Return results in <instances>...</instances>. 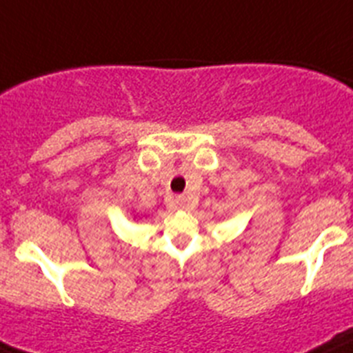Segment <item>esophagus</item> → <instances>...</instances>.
Returning a JSON list of instances; mask_svg holds the SVG:
<instances>
[{"label":"esophagus","mask_w":353,"mask_h":353,"mask_svg":"<svg viewBox=\"0 0 353 353\" xmlns=\"http://www.w3.org/2000/svg\"><path fill=\"white\" fill-rule=\"evenodd\" d=\"M174 204L177 205V208L184 209V208H188V199L184 195H176L174 196Z\"/></svg>","instance_id":"1"}]
</instances>
